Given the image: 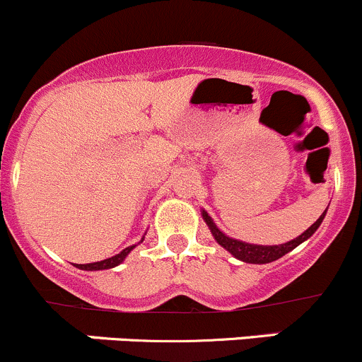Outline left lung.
Instances as JSON below:
<instances>
[{"label":"left lung","mask_w":362,"mask_h":362,"mask_svg":"<svg viewBox=\"0 0 362 362\" xmlns=\"http://www.w3.org/2000/svg\"><path fill=\"white\" fill-rule=\"evenodd\" d=\"M324 215H326V211H324V214L320 215V217L317 218V221L313 222V224L310 226V228L306 229L303 235H299L298 238L291 240V242H287V243H282V245L264 247V245H250V243H243V242H238V240L229 238V236H226L224 233H222L221 229L214 224V221L208 217L206 211H203L204 222L208 224V228H210L211 235H214V238L217 240L218 245H222L226 250L231 252L236 259H242V261H245V262H252V264H264V262L276 261V259H280L282 255H286L287 252L296 249L299 243L305 242L306 238H310V236L317 231V228H319L320 222H322Z\"/></svg>","instance_id":"obj_1"}]
</instances>
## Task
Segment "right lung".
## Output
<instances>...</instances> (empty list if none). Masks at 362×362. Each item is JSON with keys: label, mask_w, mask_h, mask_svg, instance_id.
I'll list each match as a JSON object with an SVG mask.
<instances>
[{"label": "right lung", "mask_w": 362, "mask_h": 362, "mask_svg": "<svg viewBox=\"0 0 362 362\" xmlns=\"http://www.w3.org/2000/svg\"><path fill=\"white\" fill-rule=\"evenodd\" d=\"M133 249H134V245L133 247H127V249H124L122 252H120V254L113 255V257L105 259V261L89 262V264H76V268L87 269V272H93V269H108V268H113V266L120 264V262H122L124 259H126V255L129 254V252L133 250Z\"/></svg>", "instance_id": "obj_1"}]
</instances>
